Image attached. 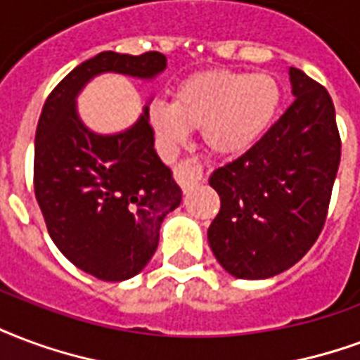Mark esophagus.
Wrapping results in <instances>:
<instances>
[{
	"label": "esophagus",
	"instance_id": "esophagus-1",
	"mask_svg": "<svg viewBox=\"0 0 360 360\" xmlns=\"http://www.w3.org/2000/svg\"><path fill=\"white\" fill-rule=\"evenodd\" d=\"M173 175H175V181L179 183L185 193L204 179L202 167L196 160H183V162H179L177 166L173 167Z\"/></svg>",
	"mask_w": 360,
	"mask_h": 360
}]
</instances>
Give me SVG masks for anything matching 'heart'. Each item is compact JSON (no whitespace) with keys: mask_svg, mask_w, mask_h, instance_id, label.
I'll return each instance as SVG.
<instances>
[{"mask_svg":"<svg viewBox=\"0 0 360 360\" xmlns=\"http://www.w3.org/2000/svg\"><path fill=\"white\" fill-rule=\"evenodd\" d=\"M281 106L282 87L273 74L215 68L179 82L172 103H153L148 124L167 156L187 143L191 129H200L210 153L234 158L267 135Z\"/></svg>","mask_w":360,"mask_h":360,"instance_id":"obj_1","label":"heart"}]
</instances>
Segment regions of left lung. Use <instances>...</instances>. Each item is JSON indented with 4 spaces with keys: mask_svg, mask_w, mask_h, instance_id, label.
Instances as JSON below:
<instances>
[{
    "mask_svg": "<svg viewBox=\"0 0 360 360\" xmlns=\"http://www.w3.org/2000/svg\"><path fill=\"white\" fill-rule=\"evenodd\" d=\"M294 103L254 148L217 167L210 185L221 210L207 229L229 275H281L315 244L326 221L342 143L328 91L290 68Z\"/></svg>",
    "mask_w": 360,
    "mask_h": 360,
    "instance_id": "1",
    "label": "left lung"
}]
</instances>
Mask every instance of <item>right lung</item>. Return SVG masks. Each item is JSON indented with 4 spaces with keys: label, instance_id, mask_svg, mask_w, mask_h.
I'll return each mask as SVG.
<instances>
[{
    "label": "right lung",
    "instance_id": "1",
    "mask_svg": "<svg viewBox=\"0 0 360 360\" xmlns=\"http://www.w3.org/2000/svg\"><path fill=\"white\" fill-rule=\"evenodd\" d=\"M162 53H98L47 97L36 129L34 191L49 236L66 259L108 282L139 275L160 240V225L181 204L173 173L154 150L146 101L135 124L97 133L78 112V95L101 74L153 82Z\"/></svg>",
    "mask_w": 360,
    "mask_h": 360
}]
</instances>
